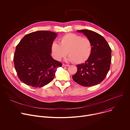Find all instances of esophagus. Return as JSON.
I'll return each instance as SVG.
<instances>
[{"instance_id": "esophagus-1", "label": "esophagus", "mask_w": 130, "mask_h": 130, "mask_svg": "<svg viewBox=\"0 0 130 130\" xmlns=\"http://www.w3.org/2000/svg\"><path fill=\"white\" fill-rule=\"evenodd\" d=\"M68 66H69V65H68V64H63V65H62V66H63V67H68Z\"/></svg>"}]
</instances>
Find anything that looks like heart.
Here are the masks:
<instances>
[{
    "mask_svg": "<svg viewBox=\"0 0 130 130\" xmlns=\"http://www.w3.org/2000/svg\"><path fill=\"white\" fill-rule=\"evenodd\" d=\"M60 43L54 42L51 45L52 55L57 60L64 58L67 52L68 60L76 64L85 62L90 56L92 44L87 38H82L76 34L69 33L62 37Z\"/></svg>",
    "mask_w": 130,
    "mask_h": 130,
    "instance_id": "b5f03b06",
    "label": "heart"
}]
</instances>
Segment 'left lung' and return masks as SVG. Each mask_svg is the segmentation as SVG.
Instances as JSON below:
<instances>
[{
  "label": "left lung",
  "mask_w": 130,
  "mask_h": 130,
  "mask_svg": "<svg viewBox=\"0 0 130 130\" xmlns=\"http://www.w3.org/2000/svg\"><path fill=\"white\" fill-rule=\"evenodd\" d=\"M83 33L92 44V51L89 59L77 65V72L72 76L76 82L83 86H91L101 83L105 78L111 63V49L103 37L88 30L77 31Z\"/></svg>",
  "instance_id": "left-lung-1"
}]
</instances>
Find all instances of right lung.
I'll use <instances>...</instances> for the list:
<instances>
[{
    "label": "right lung",
    "instance_id": "1",
    "mask_svg": "<svg viewBox=\"0 0 130 130\" xmlns=\"http://www.w3.org/2000/svg\"><path fill=\"white\" fill-rule=\"evenodd\" d=\"M57 34L38 31L26 35L16 47L14 64L17 76L23 83L34 87H43L54 78L62 64L51 56V45Z\"/></svg>",
    "mask_w": 130,
    "mask_h": 130
}]
</instances>
